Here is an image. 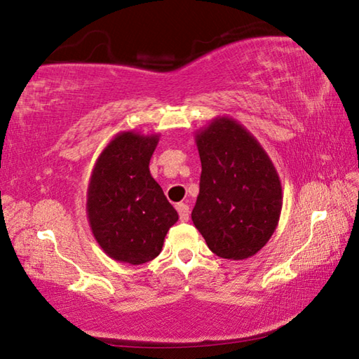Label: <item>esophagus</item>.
I'll list each match as a JSON object with an SVG mask.
<instances>
[{
    "mask_svg": "<svg viewBox=\"0 0 359 359\" xmlns=\"http://www.w3.org/2000/svg\"><path fill=\"white\" fill-rule=\"evenodd\" d=\"M177 212H179V217H180V221H188V218H190V207H188L187 204H177Z\"/></svg>",
    "mask_w": 359,
    "mask_h": 359,
    "instance_id": "34e87169",
    "label": "esophagus"
}]
</instances>
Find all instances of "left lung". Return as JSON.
<instances>
[{
    "label": "left lung",
    "instance_id": "obj_1",
    "mask_svg": "<svg viewBox=\"0 0 359 359\" xmlns=\"http://www.w3.org/2000/svg\"><path fill=\"white\" fill-rule=\"evenodd\" d=\"M202 165L191 219L218 257L242 260L275 232L283 187L275 165L242 123L218 116L194 136Z\"/></svg>",
    "mask_w": 359,
    "mask_h": 359
}]
</instances>
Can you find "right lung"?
<instances>
[{
  "mask_svg": "<svg viewBox=\"0 0 359 359\" xmlns=\"http://www.w3.org/2000/svg\"><path fill=\"white\" fill-rule=\"evenodd\" d=\"M160 135L121 132L97 158L86 213L97 243L109 257L141 265L161 252L179 215L149 171Z\"/></svg>",
  "mask_w": 359,
  "mask_h": 359,
  "instance_id": "add662e5",
  "label": "right lung"
}]
</instances>
